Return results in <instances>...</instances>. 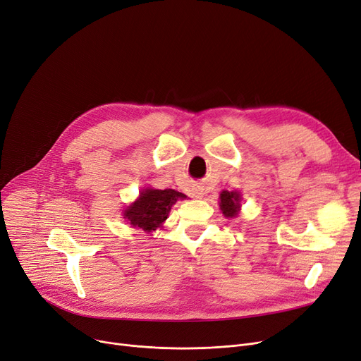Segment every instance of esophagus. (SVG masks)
<instances>
[{
	"label": "esophagus",
	"instance_id": "obj_1",
	"mask_svg": "<svg viewBox=\"0 0 361 361\" xmlns=\"http://www.w3.org/2000/svg\"><path fill=\"white\" fill-rule=\"evenodd\" d=\"M192 196H193V197H196V199L203 197V188H200V187L193 188V190H192Z\"/></svg>",
	"mask_w": 361,
	"mask_h": 361
}]
</instances>
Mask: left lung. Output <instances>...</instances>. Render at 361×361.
<instances>
[{"label": "left lung", "mask_w": 361, "mask_h": 361, "mask_svg": "<svg viewBox=\"0 0 361 361\" xmlns=\"http://www.w3.org/2000/svg\"><path fill=\"white\" fill-rule=\"evenodd\" d=\"M241 196L238 192L222 190L219 195V207L226 218H235L240 212Z\"/></svg>", "instance_id": "left-lung-1"}]
</instances>
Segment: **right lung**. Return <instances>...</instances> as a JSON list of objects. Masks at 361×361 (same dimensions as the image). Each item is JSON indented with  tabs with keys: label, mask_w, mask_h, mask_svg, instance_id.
<instances>
[{
	"label": "right lung",
	"mask_w": 361,
	"mask_h": 361,
	"mask_svg": "<svg viewBox=\"0 0 361 361\" xmlns=\"http://www.w3.org/2000/svg\"><path fill=\"white\" fill-rule=\"evenodd\" d=\"M180 199H185V195L176 192L173 188L157 190V188L147 187L140 193L139 199L124 211V218L135 228L152 233L162 226L171 207Z\"/></svg>",
	"instance_id": "add662e5"
}]
</instances>
